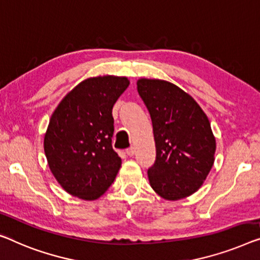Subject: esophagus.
<instances>
[{"mask_svg": "<svg viewBox=\"0 0 260 260\" xmlns=\"http://www.w3.org/2000/svg\"><path fill=\"white\" fill-rule=\"evenodd\" d=\"M126 153H127V155H128V156H133L134 153H135V149H134V147H131V148L126 149Z\"/></svg>", "mask_w": 260, "mask_h": 260, "instance_id": "1", "label": "esophagus"}]
</instances>
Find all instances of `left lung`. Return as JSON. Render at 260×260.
Wrapping results in <instances>:
<instances>
[{
	"label": "left lung",
	"mask_w": 260,
	"mask_h": 260,
	"mask_svg": "<svg viewBox=\"0 0 260 260\" xmlns=\"http://www.w3.org/2000/svg\"><path fill=\"white\" fill-rule=\"evenodd\" d=\"M138 92L153 123L156 160L148 169L153 190L179 201L202 187L215 162L210 121L190 94L161 79L141 78Z\"/></svg>",
	"instance_id": "obj_1"
}]
</instances>
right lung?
<instances>
[{
	"instance_id": "1",
	"label": "right lung",
	"mask_w": 260,
	"mask_h": 260,
	"mask_svg": "<svg viewBox=\"0 0 260 260\" xmlns=\"http://www.w3.org/2000/svg\"><path fill=\"white\" fill-rule=\"evenodd\" d=\"M128 85L126 77H91L53 111L44 152L52 175L70 195L94 201L113 183L121 158L112 148V108Z\"/></svg>"
}]
</instances>
